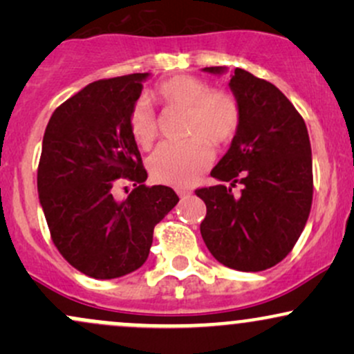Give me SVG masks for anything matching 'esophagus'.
Wrapping results in <instances>:
<instances>
[{
	"label": "esophagus",
	"mask_w": 354,
	"mask_h": 354,
	"mask_svg": "<svg viewBox=\"0 0 354 354\" xmlns=\"http://www.w3.org/2000/svg\"><path fill=\"white\" fill-rule=\"evenodd\" d=\"M176 193L180 198H185V196H188V194H191V191L186 188H180V189H176Z\"/></svg>",
	"instance_id": "1"
}]
</instances>
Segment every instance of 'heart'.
Here are the masks:
<instances>
[{
    "mask_svg": "<svg viewBox=\"0 0 354 354\" xmlns=\"http://www.w3.org/2000/svg\"><path fill=\"white\" fill-rule=\"evenodd\" d=\"M154 96L168 106L186 109L185 141L163 143L149 156L148 168L153 180L169 186H188L213 161L211 143L223 145L236 135L241 123V108L233 93L213 89L209 81L180 75L163 81ZM129 133L141 148H149L158 135V123L148 101L138 100L128 118Z\"/></svg>",
    "mask_w": 354,
    "mask_h": 354,
    "instance_id": "heart-1",
    "label": "heart"
}]
</instances>
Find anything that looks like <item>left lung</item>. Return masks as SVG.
<instances>
[{"instance_id":"1","label":"left lung","mask_w":354,"mask_h":354,"mask_svg":"<svg viewBox=\"0 0 354 354\" xmlns=\"http://www.w3.org/2000/svg\"><path fill=\"white\" fill-rule=\"evenodd\" d=\"M228 84L241 123L211 176L230 186L196 189L206 205L200 230L221 265L254 273L278 265L303 233L313 201L311 145L301 115L274 84L241 68H234ZM236 182L243 189L233 195Z\"/></svg>"}]
</instances>
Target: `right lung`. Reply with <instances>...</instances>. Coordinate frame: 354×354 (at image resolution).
<instances>
[{
  "label": "right lung",
  "mask_w": 354,
  "mask_h": 354,
  "mask_svg": "<svg viewBox=\"0 0 354 354\" xmlns=\"http://www.w3.org/2000/svg\"><path fill=\"white\" fill-rule=\"evenodd\" d=\"M149 73L100 80L55 109L43 136L39 203L51 239L76 270L96 279L143 266L153 230L180 198L163 185L146 186L128 118ZM118 179L136 189L116 201Z\"/></svg>",
  "instance_id": "1"
}]
</instances>
